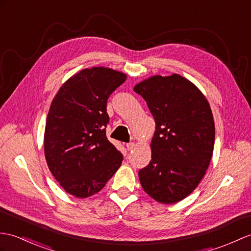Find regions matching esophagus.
<instances>
[{
  "instance_id": "obj_1",
  "label": "esophagus",
  "mask_w": 251,
  "mask_h": 251,
  "mask_svg": "<svg viewBox=\"0 0 251 251\" xmlns=\"http://www.w3.org/2000/svg\"><path fill=\"white\" fill-rule=\"evenodd\" d=\"M126 147H127V150H128V151H131V150H133V149L136 148V143H133V142L127 143Z\"/></svg>"
}]
</instances>
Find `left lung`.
<instances>
[{
  "instance_id": "1",
  "label": "left lung",
  "mask_w": 251,
  "mask_h": 251,
  "mask_svg": "<svg viewBox=\"0 0 251 251\" xmlns=\"http://www.w3.org/2000/svg\"><path fill=\"white\" fill-rule=\"evenodd\" d=\"M147 101L156 128L152 159L139 171L143 190L171 204L190 195L204 176L215 142L213 113L205 96L177 74L153 75L133 87Z\"/></svg>"
}]
</instances>
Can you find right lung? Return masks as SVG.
<instances>
[{
  "instance_id": "obj_1",
  "label": "right lung",
  "mask_w": 251,
  "mask_h": 251,
  "mask_svg": "<svg viewBox=\"0 0 251 251\" xmlns=\"http://www.w3.org/2000/svg\"><path fill=\"white\" fill-rule=\"evenodd\" d=\"M126 78L111 68H85L69 78L52 100L45 157L68 194L77 198L97 194L120 168L123 155L106 136L107 100Z\"/></svg>"
}]
</instances>
